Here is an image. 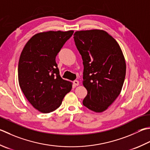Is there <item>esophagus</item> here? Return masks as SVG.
Instances as JSON below:
<instances>
[{"mask_svg": "<svg viewBox=\"0 0 150 150\" xmlns=\"http://www.w3.org/2000/svg\"><path fill=\"white\" fill-rule=\"evenodd\" d=\"M73 84H74L75 86H79V81H77V80H75L74 81H73Z\"/></svg>", "mask_w": 150, "mask_h": 150, "instance_id": "obj_1", "label": "esophagus"}]
</instances>
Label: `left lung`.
<instances>
[{
    "label": "left lung",
    "instance_id": "8db88e82",
    "mask_svg": "<svg viewBox=\"0 0 150 150\" xmlns=\"http://www.w3.org/2000/svg\"><path fill=\"white\" fill-rule=\"evenodd\" d=\"M74 40L83 61V84L88 91L83 105L102 112L121 92L126 73L124 56L116 40L105 30L77 31Z\"/></svg>",
    "mask_w": 150,
    "mask_h": 150
}]
</instances>
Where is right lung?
Listing matches in <instances>:
<instances>
[{"mask_svg": "<svg viewBox=\"0 0 150 150\" xmlns=\"http://www.w3.org/2000/svg\"><path fill=\"white\" fill-rule=\"evenodd\" d=\"M73 32L38 33L28 41L21 54L19 86L29 103L42 113H49L59 107L72 88V83L60 77L55 58Z\"/></svg>", "mask_w": 150, "mask_h": 150, "instance_id": "1", "label": "right lung"}]
</instances>
